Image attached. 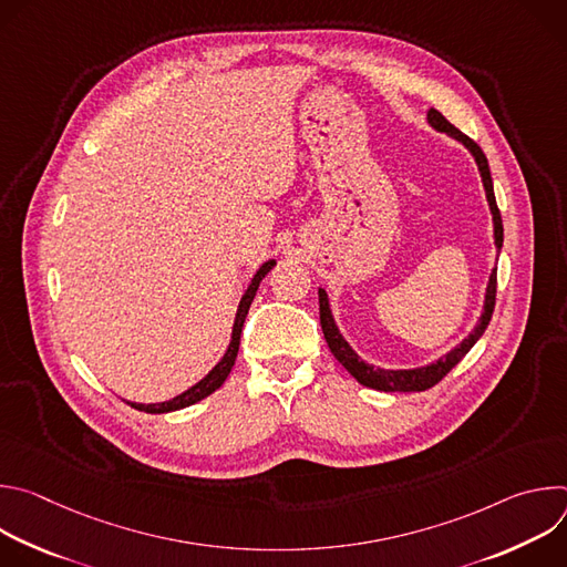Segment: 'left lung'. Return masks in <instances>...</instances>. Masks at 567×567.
Returning <instances> with one entry per match:
<instances>
[{
  "label": "left lung",
  "mask_w": 567,
  "mask_h": 567,
  "mask_svg": "<svg viewBox=\"0 0 567 567\" xmlns=\"http://www.w3.org/2000/svg\"><path fill=\"white\" fill-rule=\"evenodd\" d=\"M426 121L433 130L442 132V134H449L451 138L460 141L468 152L471 156L475 158V166L480 171V177H482V186H484V193H487V204H489V210H492V221H494V245H496V254H501L503 249V217H501V210H498V204H496V195H494V182H492V173H489V161L487 156H484V152L480 150V145L475 141H471L466 134H462L455 125H451L437 110H429L426 114ZM496 274H498V267L492 269V276H489V282H487V289H484V302H482V311H480V318L475 322L473 332L462 339V343H457L451 352H446L444 357H440L437 361L433 363H426V365H420V368H406V370H385V368H374L372 363L363 361L354 350L352 346L343 339L337 320H334V313H332V307H330V298H328V291L326 289H318V302H320V326H322V334H326V341L332 350V354L337 357V361L365 388H374V390H381V392H422V390H429L433 388L437 381H442L451 368H455L462 357L477 343V339L484 334V330H487L489 320H492V313H494V305H496Z\"/></svg>",
  "instance_id": "left-lung-1"
}]
</instances>
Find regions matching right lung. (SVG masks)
Returning a JSON list of instances; mask_svg holds the SVG:
<instances>
[{
	"label": "right lung",
	"instance_id": "add662e5",
	"mask_svg": "<svg viewBox=\"0 0 567 567\" xmlns=\"http://www.w3.org/2000/svg\"><path fill=\"white\" fill-rule=\"evenodd\" d=\"M276 267V260H267L258 271L256 276L251 278L245 296L239 298V305H237V313H235V320H233V332H230V343L224 352V357L217 361V365L204 377L199 379L195 385H190L188 390H184L182 394L168 399V401H158V403H136V401H127L132 409L136 411H143V413H152V415H158V413H173V411H182V409H188L193 406V403L206 399L208 394H213L228 377L230 368L235 365V359H237V350H239V337H241V326H245V318L249 313V307L256 298V291L262 282V278Z\"/></svg>",
	"mask_w": 567,
	"mask_h": 567
}]
</instances>
